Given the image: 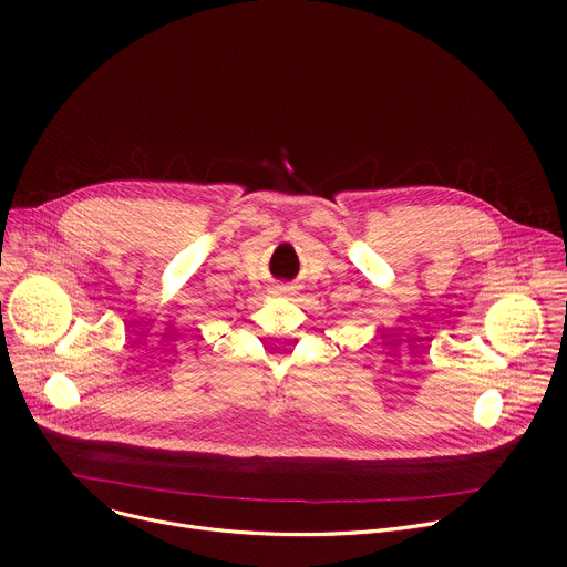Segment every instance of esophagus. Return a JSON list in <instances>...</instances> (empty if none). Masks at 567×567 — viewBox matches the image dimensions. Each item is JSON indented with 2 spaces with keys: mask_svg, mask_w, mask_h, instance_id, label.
Wrapping results in <instances>:
<instances>
[{
  "mask_svg": "<svg viewBox=\"0 0 567 567\" xmlns=\"http://www.w3.org/2000/svg\"><path fill=\"white\" fill-rule=\"evenodd\" d=\"M276 293L285 296V299H289V296L296 293V287H291V285H276Z\"/></svg>",
  "mask_w": 567,
  "mask_h": 567,
  "instance_id": "34e87169",
  "label": "esophagus"
}]
</instances>
